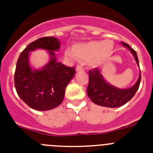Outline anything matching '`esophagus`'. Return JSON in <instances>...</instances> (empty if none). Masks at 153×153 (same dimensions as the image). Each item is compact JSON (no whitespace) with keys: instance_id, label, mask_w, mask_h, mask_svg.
<instances>
[{"instance_id":"obj_1","label":"esophagus","mask_w":153,"mask_h":153,"mask_svg":"<svg viewBox=\"0 0 153 153\" xmlns=\"http://www.w3.org/2000/svg\"><path fill=\"white\" fill-rule=\"evenodd\" d=\"M76 72H80V71H83L84 69H83V67H82L81 65H78V66H76Z\"/></svg>"}]
</instances>
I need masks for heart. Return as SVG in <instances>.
I'll return each instance as SVG.
<instances>
[{"mask_svg":"<svg viewBox=\"0 0 153 153\" xmlns=\"http://www.w3.org/2000/svg\"><path fill=\"white\" fill-rule=\"evenodd\" d=\"M113 44L110 40H93L80 44L74 48V53L68 51L69 57L79 58L81 60H89L93 65H99L107 60L113 53Z\"/></svg>","mask_w":153,"mask_h":153,"instance_id":"obj_1","label":"heart"}]
</instances>
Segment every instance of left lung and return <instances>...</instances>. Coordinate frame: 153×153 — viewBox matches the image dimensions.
<instances>
[{"mask_svg":"<svg viewBox=\"0 0 153 153\" xmlns=\"http://www.w3.org/2000/svg\"><path fill=\"white\" fill-rule=\"evenodd\" d=\"M122 44L130 51L140 67L136 51L129 44L123 42H122ZM140 81L141 74H140V76L134 86L129 89H119L106 83L100 74V70L94 68L89 71V84L86 92L90 100L97 105L110 108L120 107L129 102L134 97L140 87Z\"/></svg>","mask_w":153,"mask_h":153,"instance_id":"left-lung-1","label":"left lung"}]
</instances>
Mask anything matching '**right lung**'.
Here are the masks:
<instances>
[{"label": "right lung", "mask_w": 153, "mask_h": 153, "mask_svg": "<svg viewBox=\"0 0 153 153\" xmlns=\"http://www.w3.org/2000/svg\"><path fill=\"white\" fill-rule=\"evenodd\" d=\"M60 41L54 36H44L32 42L21 52L14 73V86L21 99L30 108L40 111L56 108L63 102L65 89L76 74L75 67L56 61L54 51ZM36 49L49 50L51 60L41 70H32L29 53Z\"/></svg>", "instance_id": "1"}]
</instances>
